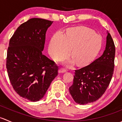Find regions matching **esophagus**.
Here are the masks:
<instances>
[{
	"mask_svg": "<svg viewBox=\"0 0 122 122\" xmlns=\"http://www.w3.org/2000/svg\"><path fill=\"white\" fill-rule=\"evenodd\" d=\"M59 73H63V72H67V70L64 68H60L58 71Z\"/></svg>",
	"mask_w": 122,
	"mask_h": 122,
	"instance_id": "1",
	"label": "esophagus"
}]
</instances>
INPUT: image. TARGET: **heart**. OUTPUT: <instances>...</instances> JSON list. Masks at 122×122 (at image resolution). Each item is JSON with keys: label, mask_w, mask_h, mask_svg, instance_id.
<instances>
[{"label": "heart", "mask_w": 122, "mask_h": 122, "mask_svg": "<svg viewBox=\"0 0 122 122\" xmlns=\"http://www.w3.org/2000/svg\"><path fill=\"white\" fill-rule=\"evenodd\" d=\"M99 40H98V39ZM101 40L87 28L68 29L65 35L58 32L51 39L49 46L50 55L55 61H61L71 55L78 66L89 63L101 48Z\"/></svg>", "instance_id": "obj_1"}]
</instances>
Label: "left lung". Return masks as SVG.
<instances>
[{
  "label": "left lung",
  "mask_w": 122,
  "mask_h": 122,
  "mask_svg": "<svg viewBox=\"0 0 122 122\" xmlns=\"http://www.w3.org/2000/svg\"><path fill=\"white\" fill-rule=\"evenodd\" d=\"M104 53L93 62L75 70L73 84L69 88L73 99L80 104L96 102L109 86L114 72L115 45L109 33Z\"/></svg>",
  "instance_id": "8db88e82"
}]
</instances>
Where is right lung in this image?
Returning a JSON list of instances; mask_svg holds the SVG:
<instances>
[{
  "instance_id": "right-lung-1",
  "label": "right lung",
  "mask_w": 122,
  "mask_h": 122,
  "mask_svg": "<svg viewBox=\"0 0 122 122\" xmlns=\"http://www.w3.org/2000/svg\"><path fill=\"white\" fill-rule=\"evenodd\" d=\"M53 21L32 18L20 25L10 39L6 68L13 89L22 97L37 102L58 76V66L42 51L46 32Z\"/></svg>"
}]
</instances>
